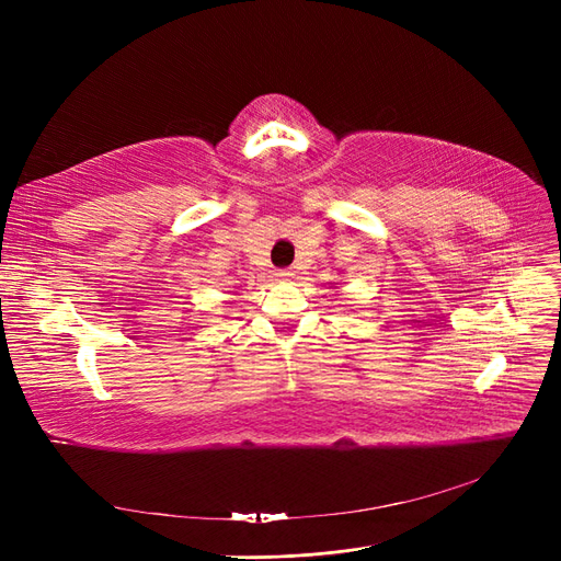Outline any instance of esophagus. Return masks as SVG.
Wrapping results in <instances>:
<instances>
[{"label":"esophagus","instance_id":"1","mask_svg":"<svg viewBox=\"0 0 561 561\" xmlns=\"http://www.w3.org/2000/svg\"><path fill=\"white\" fill-rule=\"evenodd\" d=\"M278 278L280 280H290V278H295V271L293 268H280L278 271Z\"/></svg>","mask_w":561,"mask_h":561}]
</instances>
